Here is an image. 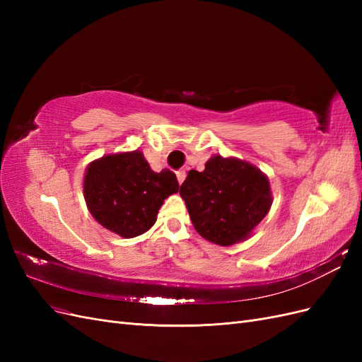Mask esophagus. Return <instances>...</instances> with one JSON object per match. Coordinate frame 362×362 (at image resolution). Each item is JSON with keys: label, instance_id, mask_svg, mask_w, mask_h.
Returning <instances> with one entry per match:
<instances>
[{"label": "esophagus", "instance_id": "esophagus-1", "mask_svg": "<svg viewBox=\"0 0 362 362\" xmlns=\"http://www.w3.org/2000/svg\"><path fill=\"white\" fill-rule=\"evenodd\" d=\"M185 175H187V172H185V170H180V172H177V178H178V182H180V184H182V182H184V180H185Z\"/></svg>", "mask_w": 362, "mask_h": 362}]
</instances>
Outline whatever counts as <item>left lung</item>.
<instances>
[{
    "mask_svg": "<svg viewBox=\"0 0 362 362\" xmlns=\"http://www.w3.org/2000/svg\"><path fill=\"white\" fill-rule=\"evenodd\" d=\"M180 194L198 234L218 246L246 242L273 202L264 172L222 156H213L202 172L190 170Z\"/></svg>",
    "mask_w": 362,
    "mask_h": 362,
    "instance_id": "1",
    "label": "left lung"
}]
</instances>
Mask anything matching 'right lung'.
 <instances>
[{
    "label": "right lung",
    "instance_id": "1",
    "mask_svg": "<svg viewBox=\"0 0 362 362\" xmlns=\"http://www.w3.org/2000/svg\"><path fill=\"white\" fill-rule=\"evenodd\" d=\"M178 189L175 173L154 172L139 149L93 160L83 180L87 210L98 223L124 238L151 229L164 199Z\"/></svg>",
    "mask_w": 362,
    "mask_h": 362
}]
</instances>
